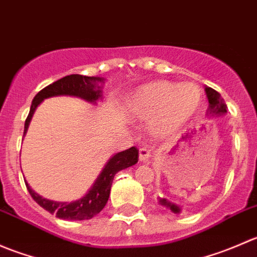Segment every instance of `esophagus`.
Returning a JSON list of instances; mask_svg holds the SVG:
<instances>
[{
	"instance_id": "34e87169",
	"label": "esophagus",
	"mask_w": 257,
	"mask_h": 257,
	"mask_svg": "<svg viewBox=\"0 0 257 257\" xmlns=\"http://www.w3.org/2000/svg\"><path fill=\"white\" fill-rule=\"evenodd\" d=\"M139 159L141 162H149L150 159V150L145 147H141L139 148Z\"/></svg>"
}]
</instances>
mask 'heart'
I'll return each mask as SVG.
<instances>
[{"label":"heart","mask_w":257,"mask_h":257,"mask_svg":"<svg viewBox=\"0 0 257 257\" xmlns=\"http://www.w3.org/2000/svg\"><path fill=\"white\" fill-rule=\"evenodd\" d=\"M203 100L200 88L194 83L155 80L133 93L128 112L132 119L150 121V132L168 138L199 110Z\"/></svg>","instance_id":"obj_1"}]
</instances>
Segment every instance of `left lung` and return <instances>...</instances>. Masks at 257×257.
Masks as SVG:
<instances>
[{
  "mask_svg": "<svg viewBox=\"0 0 257 257\" xmlns=\"http://www.w3.org/2000/svg\"><path fill=\"white\" fill-rule=\"evenodd\" d=\"M206 90V95H208V99H209V113L210 114H225L226 113V104H225V100L222 99L221 95H220L219 92H216L215 89H212V88L210 87H206L205 88ZM159 203L162 204V205H165L168 206L170 210H172L173 212H175V214H178V212H180V209L178 208L177 205H174V204L169 203V201L167 200V199H159Z\"/></svg>",
  "mask_w": 257,
  "mask_h": 257,
  "instance_id": "left-lung-1",
  "label": "left lung"
}]
</instances>
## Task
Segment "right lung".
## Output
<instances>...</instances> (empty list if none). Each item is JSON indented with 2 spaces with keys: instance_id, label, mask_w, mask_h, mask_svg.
<instances>
[{
  "instance_id": "obj_1",
  "label": "right lung",
  "mask_w": 257,
  "mask_h": 257,
  "mask_svg": "<svg viewBox=\"0 0 257 257\" xmlns=\"http://www.w3.org/2000/svg\"><path fill=\"white\" fill-rule=\"evenodd\" d=\"M102 80L103 78H99V77L71 74V76L63 77V78L56 80L52 84L43 88L33 98L30 113H28L27 119L25 121V132H23V134H26V132H27L28 124H30L31 119H32L35 109L43 99L54 97V95H74V97L83 98V99L88 100V102H95L97 99H99V97H102L100 95L102 90L99 89L98 85H95L97 84L95 82H102ZM138 158L139 150L136 147H132L129 149L123 150V152L113 155L108 160L107 165L102 170V173H100L99 177L95 180V183L93 184L90 190L83 198H80L79 200L72 201V203H57V201L47 200V199L36 194L30 188L27 181H25V183L26 186H27L28 193L31 194L33 200L38 205L42 206L43 209L47 210L48 212L56 215L59 219L88 220L92 219L97 214H99L102 209L105 206V204H107L114 175L118 172H120V170L126 169V168L138 163Z\"/></svg>"
}]
</instances>
